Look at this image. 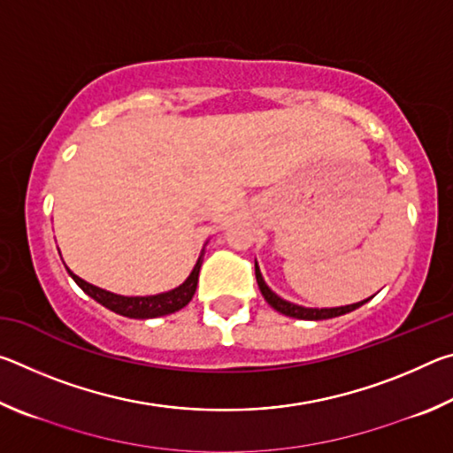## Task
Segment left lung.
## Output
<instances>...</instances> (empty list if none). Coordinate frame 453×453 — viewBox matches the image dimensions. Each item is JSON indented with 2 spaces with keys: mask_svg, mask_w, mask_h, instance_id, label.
Instances as JSON below:
<instances>
[{
  "mask_svg": "<svg viewBox=\"0 0 453 453\" xmlns=\"http://www.w3.org/2000/svg\"><path fill=\"white\" fill-rule=\"evenodd\" d=\"M256 280H257V286L262 289V296L265 297V302L272 305L273 310H278L283 316H289V318H297V319H313V321H319V319H329V318H337V316H343V313L348 311H354L357 310L359 305H364L367 300L359 302V303H351V305H342V308H326V310H313V308H302V305H296V303H289L286 300H281L273 294V291L265 286V281L262 278V273H259V267L256 264Z\"/></svg>",
  "mask_w": 453,
  "mask_h": 453,
  "instance_id": "left-lung-1",
  "label": "left lung"
}]
</instances>
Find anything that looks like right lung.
I'll use <instances>...</instances> for the list:
<instances>
[{"label":"right lung","instance_id":"obj_1","mask_svg":"<svg viewBox=\"0 0 453 453\" xmlns=\"http://www.w3.org/2000/svg\"><path fill=\"white\" fill-rule=\"evenodd\" d=\"M203 262V254L199 256L197 264L194 267V272L189 273V278L181 283L180 288H175L172 291H165V294H157V296H148V297H126V296H118L111 294V291H105L102 288L91 286V283L83 281L78 278L73 272L70 275L73 281L86 291L89 297H94L97 303L105 305L107 310L119 313V316L126 318H134V319H148V318H159V316H167V313H173L191 302V297L196 294L197 288V278H199V267H202Z\"/></svg>","mask_w":453,"mask_h":453}]
</instances>
